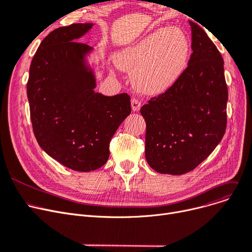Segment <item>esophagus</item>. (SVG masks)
Instances as JSON below:
<instances>
[{
	"label": "esophagus",
	"instance_id": "34e87169",
	"mask_svg": "<svg viewBox=\"0 0 252 252\" xmlns=\"http://www.w3.org/2000/svg\"><path fill=\"white\" fill-rule=\"evenodd\" d=\"M130 104H132V109H133L134 112H138V111L140 110L141 103L136 99V97H133L132 102H130Z\"/></svg>",
	"mask_w": 252,
	"mask_h": 252
}]
</instances>
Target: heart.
<instances>
[{"label": "heart", "mask_w": 252, "mask_h": 252, "mask_svg": "<svg viewBox=\"0 0 252 252\" xmlns=\"http://www.w3.org/2000/svg\"><path fill=\"white\" fill-rule=\"evenodd\" d=\"M189 52V39L181 29L161 28L124 49L116 63L120 69L134 73L139 90L157 94L178 81L188 67Z\"/></svg>", "instance_id": "heart-1"}]
</instances>
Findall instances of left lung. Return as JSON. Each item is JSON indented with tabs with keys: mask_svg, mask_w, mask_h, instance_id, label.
<instances>
[{
	"mask_svg": "<svg viewBox=\"0 0 252 252\" xmlns=\"http://www.w3.org/2000/svg\"><path fill=\"white\" fill-rule=\"evenodd\" d=\"M192 53L170 90L142 106L145 158L158 173L193 170L220 144L226 128L227 86L223 59L205 31L189 21Z\"/></svg>",
	"mask_w": 252,
	"mask_h": 252,
	"instance_id": "left-lung-1",
	"label": "left lung"
}]
</instances>
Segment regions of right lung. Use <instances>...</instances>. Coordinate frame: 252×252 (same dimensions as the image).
I'll return each mask as SVG.
<instances>
[{
	"label": "right lung",
	"instance_id": "1",
	"mask_svg": "<svg viewBox=\"0 0 252 252\" xmlns=\"http://www.w3.org/2000/svg\"><path fill=\"white\" fill-rule=\"evenodd\" d=\"M94 24L52 31L31 63L27 94L38 144L63 166L79 172L103 167L109 144L129 115L127 94L95 93V77L86 61L93 47L77 40Z\"/></svg>",
	"mask_w": 252,
	"mask_h": 252
}]
</instances>
